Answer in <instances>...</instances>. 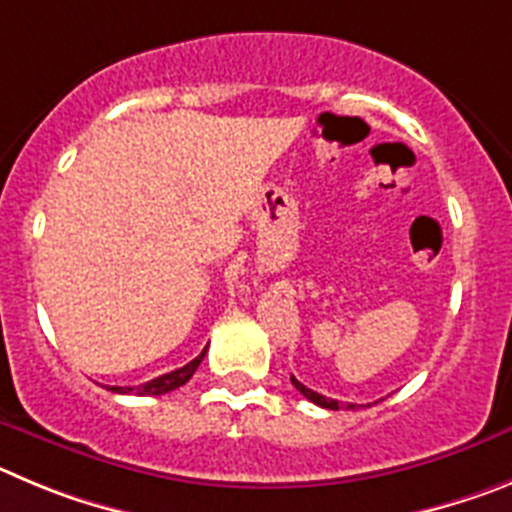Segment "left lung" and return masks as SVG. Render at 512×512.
<instances>
[{
    "label": "left lung",
    "mask_w": 512,
    "mask_h": 512,
    "mask_svg": "<svg viewBox=\"0 0 512 512\" xmlns=\"http://www.w3.org/2000/svg\"><path fill=\"white\" fill-rule=\"evenodd\" d=\"M290 382L296 385V390L303 395V398H308V400H311V403L321 405V408H329V411H339V408H344V403H339V400L326 398V395H319V393H313L311 388H306V385H303V382H298L296 377H290ZM347 408H357V405L347 403Z\"/></svg>",
    "instance_id": "1"
}]
</instances>
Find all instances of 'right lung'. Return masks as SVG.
Masks as SVG:
<instances>
[{
    "mask_svg": "<svg viewBox=\"0 0 512 512\" xmlns=\"http://www.w3.org/2000/svg\"><path fill=\"white\" fill-rule=\"evenodd\" d=\"M206 349H209V347H206ZM206 349L199 354V357L191 359L188 365L178 367V370L168 372V375L155 377V380L145 382V385H135V388H119V385H112L109 390H112V393H122V395H127V393H132V395H163V393H170V390L181 388V385H186V382L191 380L193 372H196V367L204 362Z\"/></svg>",
    "mask_w": 512,
    "mask_h": 512,
    "instance_id": "add662e5",
    "label": "right lung"
}]
</instances>
